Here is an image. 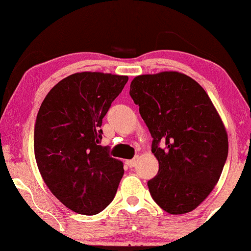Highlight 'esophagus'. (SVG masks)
<instances>
[{"instance_id": "1", "label": "esophagus", "mask_w": 251, "mask_h": 251, "mask_svg": "<svg viewBox=\"0 0 251 251\" xmlns=\"http://www.w3.org/2000/svg\"><path fill=\"white\" fill-rule=\"evenodd\" d=\"M136 163H137V158H134V159H128L126 160V164L129 166V168H134L136 165Z\"/></svg>"}]
</instances>
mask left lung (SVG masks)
Instances as JSON below:
<instances>
[{"instance_id":"1","label":"left lung","mask_w":251,"mask_h":251,"mask_svg":"<svg viewBox=\"0 0 251 251\" xmlns=\"http://www.w3.org/2000/svg\"><path fill=\"white\" fill-rule=\"evenodd\" d=\"M130 97L140 106L159 164L148 181L151 197L170 214L193 211L215 187L228 156L227 130L218 110L196 80L176 71L135 76Z\"/></svg>"}]
</instances>
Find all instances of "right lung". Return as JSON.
<instances>
[{"instance_id": "right-lung-1", "label": "right lung", "mask_w": 251, "mask_h": 251, "mask_svg": "<svg viewBox=\"0 0 251 251\" xmlns=\"http://www.w3.org/2000/svg\"><path fill=\"white\" fill-rule=\"evenodd\" d=\"M126 75L74 73L48 93L37 115L33 150L43 180L71 211L94 215L115 197L123 163L99 145L102 119Z\"/></svg>"}]
</instances>
